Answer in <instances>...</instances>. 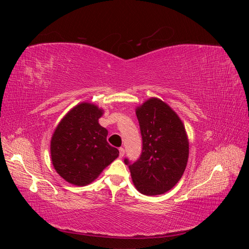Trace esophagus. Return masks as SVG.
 <instances>
[{
    "mask_svg": "<svg viewBox=\"0 0 249 249\" xmlns=\"http://www.w3.org/2000/svg\"><path fill=\"white\" fill-rule=\"evenodd\" d=\"M124 153H125V152H124V147H120V148H119V157L123 158V157L124 156Z\"/></svg>",
    "mask_w": 249,
    "mask_h": 249,
    "instance_id": "1",
    "label": "esophagus"
}]
</instances>
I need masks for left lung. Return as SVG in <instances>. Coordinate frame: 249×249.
<instances>
[{
    "label": "left lung",
    "instance_id": "obj_1",
    "mask_svg": "<svg viewBox=\"0 0 249 249\" xmlns=\"http://www.w3.org/2000/svg\"><path fill=\"white\" fill-rule=\"evenodd\" d=\"M142 136L139 159L129 166L136 189L144 195L169 191L182 178L189 157L185 126L166 103L152 97L137 107Z\"/></svg>",
    "mask_w": 249,
    "mask_h": 249
}]
</instances>
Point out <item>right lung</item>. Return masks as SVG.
<instances>
[{
  "label": "right lung",
  "instance_id": "add662e5",
  "mask_svg": "<svg viewBox=\"0 0 249 249\" xmlns=\"http://www.w3.org/2000/svg\"><path fill=\"white\" fill-rule=\"evenodd\" d=\"M103 110L91 103L72 108L57 125L51 140L53 166L66 182L88 185L118 157L99 124Z\"/></svg>",
  "mask_w": 249,
  "mask_h": 249
}]
</instances>
